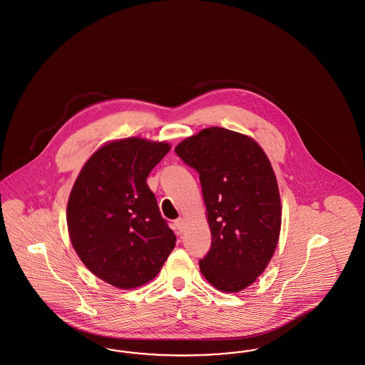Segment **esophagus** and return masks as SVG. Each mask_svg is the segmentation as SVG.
<instances>
[{"label": "esophagus", "mask_w": 365, "mask_h": 365, "mask_svg": "<svg viewBox=\"0 0 365 365\" xmlns=\"http://www.w3.org/2000/svg\"><path fill=\"white\" fill-rule=\"evenodd\" d=\"M175 229H177V232L182 233V232H184V229H185V221H184V218H178V220H175Z\"/></svg>", "instance_id": "esophagus-1"}]
</instances>
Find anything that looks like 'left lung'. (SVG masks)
Returning a JSON list of instances; mask_svg holds the SVG:
<instances>
[{"label":"left lung","mask_w":365,"mask_h":365,"mask_svg":"<svg viewBox=\"0 0 365 365\" xmlns=\"http://www.w3.org/2000/svg\"><path fill=\"white\" fill-rule=\"evenodd\" d=\"M175 154L199 173L211 250L199 262L210 285L238 293L274 256L282 222L277 177L251 136L221 127L178 143Z\"/></svg>","instance_id":"8db88e82"}]
</instances>
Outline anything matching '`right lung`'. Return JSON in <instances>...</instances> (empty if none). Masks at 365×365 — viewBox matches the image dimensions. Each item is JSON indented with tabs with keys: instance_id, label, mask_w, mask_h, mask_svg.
I'll use <instances>...</instances> for the list:
<instances>
[{
	"instance_id": "1",
	"label": "right lung",
	"mask_w": 365,
	"mask_h": 365,
	"mask_svg": "<svg viewBox=\"0 0 365 365\" xmlns=\"http://www.w3.org/2000/svg\"><path fill=\"white\" fill-rule=\"evenodd\" d=\"M169 151V143L136 136L105 143L72 187L66 206L72 247L87 269L114 287L154 279L175 248V233L147 185Z\"/></svg>"
}]
</instances>
